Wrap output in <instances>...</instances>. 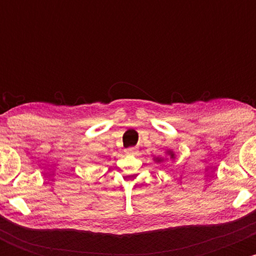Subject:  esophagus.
I'll list each match as a JSON object with an SVG mask.
<instances>
[{
	"instance_id": "esophagus-1",
	"label": "esophagus",
	"mask_w": 256,
	"mask_h": 256,
	"mask_svg": "<svg viewBox=\"0 0 256 256\" xmlns=\"http://www.w3.org/2000/svg\"><path fill=\"white\" fill-rule=\"evenodd\" d=\"M137 152H138V149L136 148V146H131V148L125 149V152H126V154H128V155L137 154Z\"/></svg>"
}]
</instances>
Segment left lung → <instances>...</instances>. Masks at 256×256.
<instances>
[{
    "label": "left lung",
    "instance_id": "8db88e82",
    "mask_svg": "<svg viewBox=\"0 0 256 256\" xmlns=\"http://www.w3.org/2000/svg\"><path fill=\"white\" fill-rule=\"evenodd\" d=\"M167 154H168L171 158L174 156V154H173V152H171V150L167 152ZM162 160H164V158H156V160H155V161H156V162H161V161H162Z\"/></svg>",
    "mask_w": 256,
    "mask_h": 256
}]
</instances>
